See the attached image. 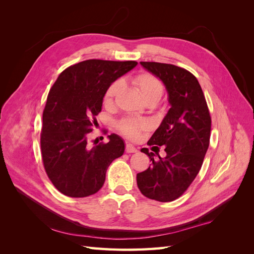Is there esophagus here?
I'll return each mask as SVG.
<instances>
[{"mask_svg": "<svg viewBox=\"0 0 254 254\" xmlns=\"http://www.w3.org/2000/svg\"><path fill=\"white\" fill-rule=\"evenodd\" d=\"M125 150H126L127 153H132V152H136L137 151V149L131 144H126V149Z\"/></svg>", "mask_w": 254, "mask_h": 254, "instance_id": "34e87169", "label": "esophagus"}]
</instances>
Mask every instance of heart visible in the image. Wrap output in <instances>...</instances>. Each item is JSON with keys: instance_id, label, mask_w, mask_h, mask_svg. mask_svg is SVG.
<instances>
[{"instance_id": "b5f03b06", "label": "heart", "mask_w": 254, "mask_h": 254, "mask_svg": "<svg viewBox=\"0 0 254 254\" xmlns=\"http://www.w3.org/2000/svg\"><path fill=\"white\" fill-rule=\"evenodd\" d=\"M132 82L134 86L140 91L141 95L143 96L144 101H148V99H160L162 95L163 87L162 83L160 82L158 78L155 76L148 74V73H142L136 75L133 77ZM121 89V81L117 80L110 84V87L107 89L106 93L104 95V103L107 105H110L113 103L114 97L118 95L119 91ZM120 130L124 133L126 136L130 139H137L140 136L142 131H145L147 129V124L144 121L139 120H131L127 119L122 121L120 123Z\"/></svg>"}]
</instances>
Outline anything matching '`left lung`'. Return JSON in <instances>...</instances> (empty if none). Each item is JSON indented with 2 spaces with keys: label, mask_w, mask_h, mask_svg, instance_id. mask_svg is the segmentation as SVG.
<instances>
[{
  "label": "left lung",
  "mask_w": 254,
  "mask_h": 254,
  "mask_svg": "<svg viewBox=\"0 0 254 254\" xmlns=\"http://www.w3.org/2000/svg\"><path fill=\"white\" fill-rule=\"evenodd\" d=\"M140 64L163 82L171 108L147 143L164 146L166 156L155 160V153L142 148L152 164L136 175V183L145 197L168 202L179 198L200 171L209 148L211 117L193 74L174 64Z\"/></svg>",
  "instance_id": "left-lung-1"
}]
</instances>
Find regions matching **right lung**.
<instances>
[{
  "mask_svg": "<svg viewBox=\"0 0 254 254\" xmlns=\"http://www.w3.org/2000/svg\"><path fill=\"white\" fill-rule=\"evenodd\" d=\"M137 64L136 61L90 59L61 73L42 115L41 152L50 180L65 196L82 198L102 189L107 168L123 156L125 143L115 133L94 147L88 135L97 125L107 89Z\"/></svg>",
  "mask_w": 254,
  "mask_h": 254,
  "instance_id": "obj_1",
  "label": "right lung"
}]
</instances>
